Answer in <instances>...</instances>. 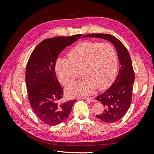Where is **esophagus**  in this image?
Returning a JSON list of instances; mask_svg holds the SVG:
<instances>
[{"instance_id":"34e87169","label":"esophagus","mask_w":154,"mask_h":154,"mask_svg":"<svg viewBox=\"0 0 154 154\" xmlns=\"http://www.w3.org/2000/svg\"><path fill=\"white\" fill-rule=\"evenodd\" d=\"M85 100H88V101H90L91 102H94V99L92 98V97H88V98H84Z\"/></svg>"}]
</instances>
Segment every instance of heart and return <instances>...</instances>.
Wrapping results in <instances>:
<instances>
[{
  "label": "heart",
  "instance_id": "heart-1",
  "mask_svg": "<svg viewBox=\"0 0 154 154\" xmlns=\"http://www.w3.org/2000/svg\"><path fill=\"white\" fill-rule=\"evenodd\" d=\"M118 54L110 43L85 42L74 47L68 58H59L55 71L63 85L72 83L81 70L83 78L66 88L69 97H83L97 89L108 88L114 81L118 69Z\"/></svg>",
  "mask_w": 154,
  "mask_h": 154
}]
</instances>
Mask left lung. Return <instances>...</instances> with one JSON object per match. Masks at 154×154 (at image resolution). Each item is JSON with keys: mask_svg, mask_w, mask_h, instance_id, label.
Returning a JSON list of instances; mask_svg holds the SVG:
<instances>
[{"mask_svg": "<svg viewBox=\"0 0 154 154\" xmlns=\"http://www.w3.org/2000/svg\"><path fill=\"white\" fill-rule=\"evenodd\" d=\"M83 37L108 40L113 44L118 52L120 67L116 80L108 90L96 98L105 108L103 112L96 115V117L106 123L116 122L127 113L132 101L135 76L129 53L122 42L111 35L92 33Z\"/></svg>", "mask_w": 154, "mask_h": 154, "instance_id": "1", "label": "left lung"}]
</instances>
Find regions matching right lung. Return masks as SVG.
Segmentation results:
<instances>
[{"label": "right lung", "instance_id": "add662e5", "mask_svg": "<svg viewBox=\"0 0 154 154\" xmlns=\"http://www.w3.org/2000/svg\"><path fill=\"white\" fill-rule=\"evenodd\" d=\"M82 34L57 36L43 40L32 51L26 71V83L31 108L44 123L54 126L69 116L75 100L62 101L63 89L55 73V64L62 51Z\"/></svg>", "mask_w": 154, "mask_h": 154}]
</instances>
